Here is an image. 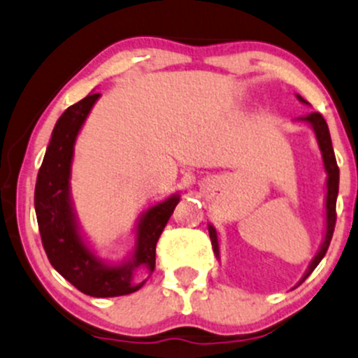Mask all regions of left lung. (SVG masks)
<instances>
[{
    "mask_svg": "<svg viewBox=\"0 0 358 358\" xmlns=\"http://www.w3.org/2000/svg\"><path fill=\"white\" fill-rule=\"evenodd\" d=\"M297 97L299 101L307 103L301 95H297ZM303 121L309 122V124L314 128V131H316L319 148H321V153H322V162H324V169L326 172H328V193H326V236H324V242H322L321 249H319L316 257H314L313 263H310L309 270H307L306 275H303V280H306L307 276L314 271V268L321 263V259L324 257L326 251H328L329 242L333 239L334 225H336V196H338V184H340V169H338L336 159H334L331 136H329V129H328V124H326L324 117H322L319 113H310L309 116L303 117ZM208 232H210L211 245H213V252L215 256L218 257L217 232H215V229L211 225L208 227Z\"/></svg>",
    "mask_w": 358,
    "mask_h": 358,
    "instance_id": "1",
    "label": "left lung"
}]
</instances>
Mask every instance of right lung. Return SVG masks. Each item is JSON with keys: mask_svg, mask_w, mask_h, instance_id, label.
Returning <instances> with one entry per match:
<instances>
[{"mask_svg": "<svg viewBox=\"0 0 358 358\" xmlns=\"http://www.w3.org/2000/svg\"><path fill=\"white\" fill-rule=\"evenodd\" d=\"M101 94H90L73 103L57 119L51 141L36 182V215L44 251L49 263L61 276L90 297H119L141 288L133 283L134 271L140 266L153 271L155 248L179 203V196L152 206L138 225V241L133 259L121 266H106L97 259L80 237L70 205V167L73 145L92 106Z\"/></svg>", "mask_w": 358, "mask_h": 358, "instance_id": "right-lung-1", "label": "right lung"}]
</instances>
